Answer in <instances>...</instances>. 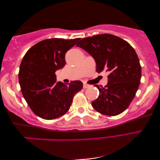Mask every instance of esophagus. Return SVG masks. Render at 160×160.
Instances as JSON below:
<instances>
[{
    "mask_svg": "<svg viewBox=\"0 0 160 160\" xmlns=\"http://www.w3.org/2000/svg\"><path fill=\"white\" fill-rule=\"evenodd\" d=\"M89 84H87V83H83V88H87L88 87H90Z\"/></svg>",
    "mask_w": 160,
    "mask_h": 160,
    "instance_id": "esophagus-1",
    "label": "esophagus"
}]
</instances>
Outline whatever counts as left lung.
I'll use <instances>...</instances> for the list:
<instances>
[{
  "mask_svg": "<svg viewBox=\"0 0 160 160\" xmlns=\"http://www.w3.org/2000/svg\"><path fill=\"white\" fill-rule=\"evenodd\" d=\"M88 52L96 63V72L109 73L108 83L99 90L93 108L100 113L115 116L126 110L134 98L141 79V66L135 49L119 37L101 34L83 38L77 44Z\"/></svg>",
  "mask_w": 160,
  "mask_h": 160,
  "instance_id": "1",
  "label": "left lung"
}]
</instances>
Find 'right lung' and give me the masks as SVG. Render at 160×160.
Here are the masks:
<instances>
[{
  "label": "right lung",
  "instance_id": "add662e5",
  "mask_svg": "<svg viewBox=\"0 0 160 160\" xmlns=\"http://www.w3.org/2000/svg\"><path fill=\"white\" fill-rule=\"evenodd\" d=\"M80 38L47 39L30 48L20 63L19 83L22 96L32 112L45 120L66 113L75 94L83 88L80 81L65 84L57 82V70L66 64V52Z\"/></svg>",
  "mask_w": 160,
  "mask_h": 160
}]
</instances>
